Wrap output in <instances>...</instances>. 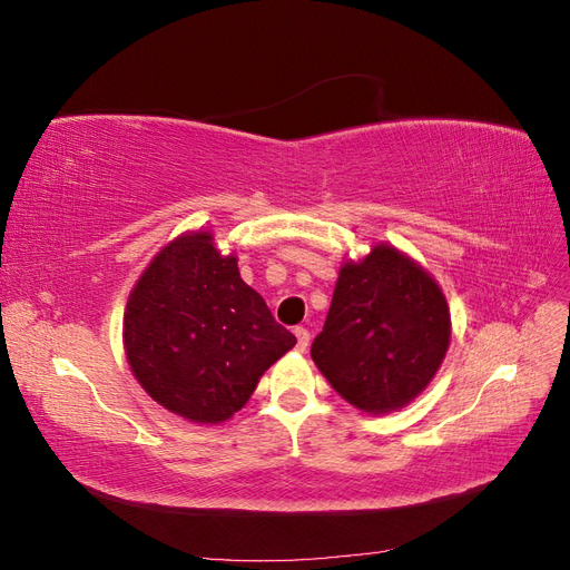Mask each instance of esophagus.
Returning <instances> with one entry per match:
<instances>
[{
  "label": "esophagus",
  "mask_w": 570,
  "mask_h": 570,
  "mask_svg": "<svg viewBox=\"0 0 570 570\" xmlns=\"http://www.w3.org/2000/svg\"><path fill=\"white\" fill-rule=\"evenodd\" d=\"M295 335H297V350L299 352H306V347H308V331L306 327H295Z\"/></svg>",
  "instance_id": "obj_1"
}]
</instances>
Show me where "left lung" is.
Here are the masks:
<instances>
[{
  "label": "left lung",
  "mask_w": 570,
  "mask_h": 570,
  "mask_svg": "<svg viewBox=\"0 0 570 570\" xmlns=\"http://www.w3.org/2000/svg\"><path fill=\"white\" fill-rule=\"evenodd\" d=\"M452 340L450 304L419 262L377 243L344 262L312 358L364 413L404 409L430 385Z\"/></svg>",
  "instance_id": "1"
}]
</instances>
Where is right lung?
Listing matches in <instances>:
<instances>
[{
	"mask_svg": "<svg viewBox=\"0 0 570 570\" xmlns=\"http://www.w3.org/2000/svg\"><path fill=\"white\" fill-rule=\"evenodd\" d=\"M295 344L239 278L237 256L216 249L212 230H189L161 247L124 314L135 381L159 406L202 425L233 419Z\"/></svg>",
	"mask_w": 570,
	"mask_h": 570,
	"instance_id": "add662e5",
	"label": "right lung"
}]
</instances>
